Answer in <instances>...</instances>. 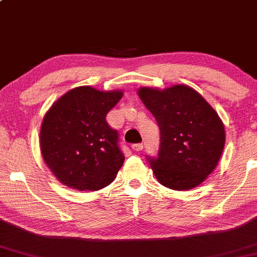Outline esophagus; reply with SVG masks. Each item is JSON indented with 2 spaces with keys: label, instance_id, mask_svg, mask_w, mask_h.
Segmentation results:
<instances>
[{
  "label": "esophagus",
  "instance_id": "1",
  "mask_svg": "<svg viewBox=\"0 0 257 257\" xmlns=\"http://www.w3.org/2000/svg\"><path fill=\"white\" fill-rule=\"evenodd\" d=\"M132 149L134 150L135 152H140V151H143L144 145H143V144H135V145L132 146Z\"/></svg>",
  "mask_w": 257,
  "mask_h": 257
}]
</instances>
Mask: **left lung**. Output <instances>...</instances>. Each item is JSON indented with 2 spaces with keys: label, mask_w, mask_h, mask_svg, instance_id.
Instances as JSON below:
<instances>
[{
  "label": "left lung",
  "mask_w": 257,
  "mask_h": 257,
  "mask_svg": "<svg viewBox=\"0 0 257 257\" xmlns=\"http://www.w3.org/2000/svg\"><path fill=\"white\" fill-rule=\"evenodd\" d=\"M138 95L161 131L158 157L149 158L159 184L176 191L199 186L214 172L225 147V126L217 112L185 84L141 87Z\"/></svg>",
  "instance_id": "1"
}]
</instances>
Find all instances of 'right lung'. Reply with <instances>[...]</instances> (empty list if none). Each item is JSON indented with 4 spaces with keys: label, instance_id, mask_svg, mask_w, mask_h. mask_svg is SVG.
Returning <instances> with one entry per match:
<instances>
[{
    "label": "right lung",
    "instance_id": "right-lung-1",
    "mask_svg": "<svg viewBox=\"0 0 257 257\" xmlns=\"http://www.w3.org/2000/svg\"><path fill=\"white\" fill-rule=\"evenodd\" d=\"M123 90L73 88L44 114L40 147L44 163L59 182L78 191L110 185L123 166L118 133L105 117L122 99Z\"/></svg>",
    "mask_w": 257,
    "mask_h": 257
}]
</instances>
